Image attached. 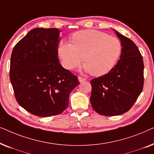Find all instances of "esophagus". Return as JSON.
Listing matches in <instances>:
<instances>
[{"mask_svg":"<svg viewBox=\"0 0 154 154\" xmlns=\"http://www.w3.org/2000/svg\"><path fill=\"white\" fill-rule=\"evenodd\" d=\"M86 81L85 79H84V78H82V77H79V81L80 83H82V82Z\"/></svg>","mask_w":154,"mask_h":154,"instance_id":"obj_1","label":"esophagus"}]
</instances>
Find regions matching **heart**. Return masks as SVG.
<instances>
[{"label":"heart","instance_id":"b5f03b06","mask_svg":"<svg viewBox=\"0 0 154 154\" xmlns=\"http://www.w3.org/2000/svg\"><path fill=\"white\" fill-rule=\"evenodd\" d=\"M121 44L118 38L95 30L78 31L72 36V44L61 42L58 54L67 69L77 66L83 57V70L94 76L109 72L119 58Z\"/></svg>","mask_w":154,"mask_h":154}]
</instances>
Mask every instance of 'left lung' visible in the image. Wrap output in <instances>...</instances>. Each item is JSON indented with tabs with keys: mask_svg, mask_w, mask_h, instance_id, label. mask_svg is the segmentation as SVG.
Masks as SVG:
<instances>
[{
	"mask_svg": "<svg viewBox=\"0 0 154 154\" xmlns=\"http://www.w3.org/2000/svg\"><path fill=\"white\" fill-rule=\"evenodd\" d=\"M113 31L121 41L120 60L108 73L90 81L92 108L106 116H119L129 111L144 85V62L138 48L128 38Z\"/></svg>",
	"mask_w": 154,
	"mask_h": 154,
	"instance_id": "1",
	"label": "left lung"
}]
</instances>
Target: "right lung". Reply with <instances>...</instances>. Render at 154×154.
Returning <instances> with one entry per match:
<instances>
[{
    "label": "right lung",
    "mask_w": 154,
    "mask_h": 154,
    "mask_svg": "<svg viewBox=\"0 0 154 154\" xmlns=\"http://www.w3.org/2000/svg\"><path fill=\"white\" fill-rule=\"evenodd\" d=\"M58 29L35 28L12 50L10 79L18 104L40 117L62 113L78 78L60 64Z\"/></svg>",
    "instance_id": "obj_1"
}]
</instances>
